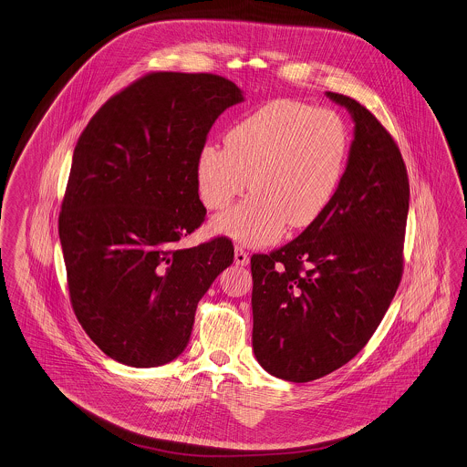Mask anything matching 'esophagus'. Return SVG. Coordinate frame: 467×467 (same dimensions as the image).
Instances as JSON below:
<instances>
[{
  "label": "esophagus",
  "mask_w": 467,
  "mask_h": 467,
  "mask_svg": "<svg viewBox=\"0 0 467 467\" xmlns=\"http://www.w3.org/2000/svg\"><path fill=\"white\" fill-rule=\"evenodd\" d=\"M234 263L240 266H247L249 265V254L244 251L242 247L234 249Z\"/></svg>",
  "instance_id": "1"
}]
</instances>
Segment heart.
I'll list each match as a JSON object with an SVG mask.
<instances>
[{
	"label": "heart",
	"mask_w": 467,
	"mask_h": 467,
	"mask_svg": "<svg viewBox=\"0 0 467 467\" xmlns=\"http://www.w3.org/2000/svg\"><path fill=\"white\" fill-rule=\"evenodd\" d=\"M347 152V130L334 111L289 99L257 108L225 133V147L199 150L195 180L208 210L227 208L247 184L254 192L215 216L212 231L244 245H268L286 225L309 227L332 202Z\"/></svg>",
	"instance_id": "heart-1"
}]
</instances>
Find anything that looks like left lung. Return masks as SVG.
Returning a JSON list of instances; mask_svg holds the SVG:
<instances>
[{
    "mask_svg": "<svg viewBox=\"0 0 467 467\" xmlns=\"http://www.w3.org/2000/svg\"><path fill=\"white\" fill-rule=\"evenodd\" d=\"M325 96L354 120L336 195L298 238L251 257L254 356L289 382L317 380L354 359L401 279L409 180L400 149L356 99Z\"/></svg>",
    "mask_w": 467,
    "mask_h": 467,
    "instance_id": "obj_1",
    "label": "left lung"
}]
</instances>
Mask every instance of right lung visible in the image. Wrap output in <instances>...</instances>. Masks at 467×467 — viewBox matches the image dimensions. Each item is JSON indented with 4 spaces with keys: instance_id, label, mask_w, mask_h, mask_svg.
<instances>
[{
    "instance_id": "obj_1",
    "label": "right lung",
    "mask_w": 467,
    "mask_h": 467,
    "mask_svg": "<svg viewBox=\"0 0 467 467\" xmlns=\"http://www.w3.org/2000/svg\"><path fill=\"white\" fill-rule=\"evenodd\" d=\"M244 90L215 74L152 72L81 133L58 234L72 309L109 359L154 368L186 348L199 300L233 263L227 238L181 249L206 216L195 163Z\"/></svg>"
}]
</instances>
